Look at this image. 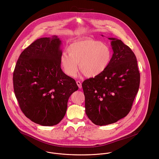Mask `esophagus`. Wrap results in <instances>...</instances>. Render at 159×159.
<instances>
[{
  "instance_id": "esophagus-1",
  "label": "esophagus",
  "mask_w": 159,
  "mask_h": 159,
  "mask_svg": "<svg viewBox=\"0 0 159 159\" xmlns=\"http://www.w3.org/2000/svg\"><path fill=\"white\" fill-rule=\"evenodd\" d=\"M76 84H77V85H78V86L79 87L80 89H81V88H82V84H81V83L80 81H76Z\"/></svg>"
}]
</instances>
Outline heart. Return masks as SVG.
Listing matches in <instances>:
<instances>
[{"instance_id": "1", "label": "heart", "mask_w": 159, "mask_h": 159, "mask_svg": "<svg viewBox=\"0 0 159 159\" xmlns=\"http://www.w3.org/2000/svg\"><path fill=\"white\" fill-rule=\"evenodd\" d=\"M67 50L68 54L62 52L60 62L64 72L71 77L76 76L78 64L80 69L86 76H98L106 70L111 58L108 46L90 38L75 41Z\"/></svg>"}]
</instances>
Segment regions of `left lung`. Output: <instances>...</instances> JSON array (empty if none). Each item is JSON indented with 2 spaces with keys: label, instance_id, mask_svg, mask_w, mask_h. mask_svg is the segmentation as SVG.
<instances>
[{
  "label": "left lung",
  "instance_id": "8db88e82",
  "mask_svg": "<svg viewBox=\"0 0 159 159\" xmlns=\"http://www.w3.org/2000/svg\"><path fill=\"white\" fill-rule=\"evenodd\" d=\"M108 39L113 50L108 67L82 83L86 114L100 126L114 123L129 113L140 82L134 52L120 40Z\"/></svg>",
  "mask_w": 159,
  "mask_h": 159
}]
</instances>
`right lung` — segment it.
Instances as JSON below:
<instances>
[{
    "mask_svg": "<svg viewBox=\"0 0 159 159\" xmlns=\"http://www.w3.org/2000/svg\"><path fill=\"white\" fill-rule=\"evenodd\" d=\"M61 41L57 36L36 40L20 56L13 72L14 92L24 115L43 126L64 118L70 96L78 89L61 67Z\"/></svg>",
    "mask_w": 159,
    "mask_h": 159,
    "instance_id": "1",
    "label": "right lung"
}]
</instances>
